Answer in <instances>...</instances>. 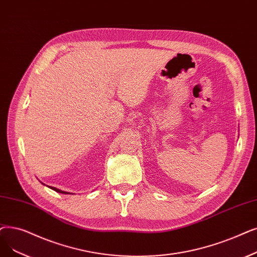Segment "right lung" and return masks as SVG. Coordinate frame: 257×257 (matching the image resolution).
Returning a JSON list of instances; mask_svg holds the SVG:
<instances>
[{
	"instance_id": "add662e5",
	"label": "right lung",
	"mask_w": 257,
	"mask_h": 257,
	"mask_svg": "<svg viewBox=\"0 0 257 257\" xmlns=\"http://www.w3.org/2000/svg\"><path fill=\"white\" fill-rule=\"evenodd\" d=\"M52 190H54V191H57V192H59V193H63V194H68L69 192H65V191H62V190H60V189H57V188H54V187H50Z\"/></svg>"
}]
</instances>
